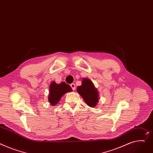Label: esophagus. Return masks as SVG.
Segmentation results:
<instances>
[{"instance_id": "esophagus-1", "label": "esophagus", "mask_w": 153, "mask_h": 153, "mask_svg": "<svg viewBox=\"0 0 153 153\" xmlns=\"http://www.w3.org/2000/svg\"><path fill=\"white\" fill-rule=\"evenodd\" d=\"M70 86H71V88H72V89H73V90H74L76 89V85H75V84H74V83L71 84L70 85Z\"/></svg>"}]
</instances>
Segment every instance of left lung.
I'll return each mask as SVG.
<instances>
[{
  "label": "left lung",
  "instance_id": "obj_1",
  "mask_svg": "<svg viewBox=\"0 0 153 153\" xmlns=\"http://www.w3.org/2000/svg\"><path fill=\"white\" fill-rule=\"evenodd\" d=\"M77 91L83 98L87 105L94 108L97 105L99 96L98 91L91 80L84 78L82 81V85L77 87Z\"/></svg>",
  "mask_w": 153,
  "mask_h": 153
}]
</instances>
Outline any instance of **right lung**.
<instances>
[{"instance_id": "1", "label": "right lung", "mask_w": 153, "mask_h": 153, "mask_svg": "<svg viewBox=\"0 0 153 153\" xmlns=\"http://www.w3.org/2000/svg\"><path fill=\"white\" fill-rule=\"evenodd\" d=\"M72 91L71 87L65 82H63L57 84L53 81L50 85L48 101L52 106H55L66 93Z\"/></svg>"}]
</instances>
